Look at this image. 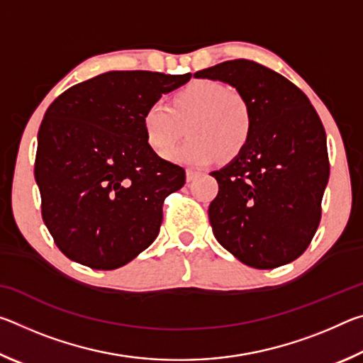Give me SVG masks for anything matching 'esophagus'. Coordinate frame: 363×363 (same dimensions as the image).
I'll return each mask as SVG.
<instances>
[{
  "label": "esophagus",
  "instance_id": "obj_1",
  "mask_svg": "<svg viewBox=\"0 0 363 363\" xmlns=\"http://www.w3.org/2000/svg\"><path fill=\"white\" fill-rule=\"evenodd\" d=\"M199 176H200L199 171H194V169H187V171H186V179H187V182L195 181Z\"/></svg>",
  "mask_w": 363,
  "mask_h": 363
}]
</instances>
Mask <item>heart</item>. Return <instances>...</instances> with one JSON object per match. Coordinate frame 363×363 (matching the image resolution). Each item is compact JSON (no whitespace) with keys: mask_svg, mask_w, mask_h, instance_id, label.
Masks as SVG:
<instances>
[{"mask_svg":"<svg viewBox=\"0 0 363 363\" xmlns=\"http://www.w3.org/2000/svg\"><path fill=\"white\" fill-rule=\"evenodd\" d=\"M187 128L186 143L167 153V160L184 167L201 168L219 157L240 155L251 136V110L243 97L216 79H195L173 96L171 107L163 101L152 102L143 115L149 145L167 152Z\"/></svg>","mask_w":363,"mask_h":363,"instance_id":"obj_1","label":"heart"}]
</instances>
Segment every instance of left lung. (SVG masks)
<instances>
[{
	"mask_svg": "<svg viewBox=\"0 0 363 363\" xmlns=\"http://www.w3.org/2000/svg\"><path fill=\"white\" fill-rule=\"evenodd\" d=\"M195 78L230 84L251 110L248 145L219 171L208 208L216 240L255 269H274L304 253L320 223L328 184L327 134L298 86L253 60H227Z\"/></svg>",
	"mask_w": 363,
	"mask_h": 363,
	"instance_id": "1",
	"label": "left lung"
}]
</instances>
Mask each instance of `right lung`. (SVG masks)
I'll use <instances>...</instances> for the list:
<instances>
[{
    "label": "right lung",
    "mask_w": 363,
    "mask_h": 363,
    "mask_svg": "<svg viewBox=\"0 0 363 363\" xmlns=\"http://www.w3.org/2000/svg\"><path fill=\"white\" fill-rule=\"evenodd\" d=\"M190 77L107 72L72 86L46 110L35 179L43 220L69 259L118 269L157 238L163 200L184 186L186 171L153 152L143 115Z\"/></svg>",
    "instance_id": "obj_1"
}]
</instances>
